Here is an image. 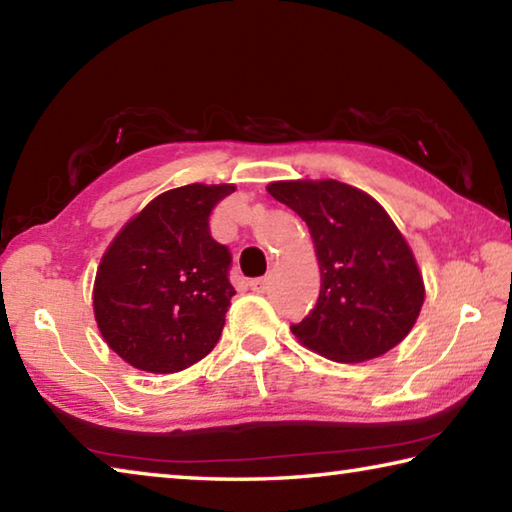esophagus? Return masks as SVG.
I'll use <instances>...</instances> for the list:
<instances>
[{"instance_id":"obj_1","label":"esophagus","mask_w":512,"mask_h":512,"mask_svg":"<svg viewBox=\"0 0 512 512\" xmlns=\"http://www.w3.org/2000/svg\"><path fill=\"white\" fill-rule=\"evenodd\" d=\"M268 277H255L253 282H250V289H253L255 293H266L268 291Z\"/></svg>"}]
</instances>
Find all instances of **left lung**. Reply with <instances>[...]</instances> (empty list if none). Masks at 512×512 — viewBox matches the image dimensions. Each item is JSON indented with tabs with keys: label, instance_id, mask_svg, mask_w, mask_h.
<instances>
[{
	"label": "left lung",
	"instance_id": "1",
	"mask_svg": "<svg viewBox=\"0 0 512 512\" xmlns=\"http://www.w3.org/2000/svg\"><path fill=\"white\" fill-rule=\"evenodd\" d=\"M275 201L307 223L320 268L311 314L296 339L339 363L377 359L406 339L424 302V280L400 228L375 198L339 180H275Z\"/></svg>",
	"mask_w": 512,
	"mask_h": 512
}]
</instances>
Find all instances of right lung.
I'll list each match as a JSON object with an SVG mask.
<instances>
[{"label": "right lung", "mask_w": 512, "mask_h": 512, "mask_svg": "<svg viewBox=\"0 0 512 512\" xmlns=\"http://www.w3.org/2000/svg\"><path fill=\"white\" fill-rule=\"evenodd\" d=\"M235 185L169 189L124 223L103 253L94 320L128 366L171 375L212 352L235 296L230 253L210 235L214 205Z\"/></svg>", "instance_id": "1"}]
</instances>
